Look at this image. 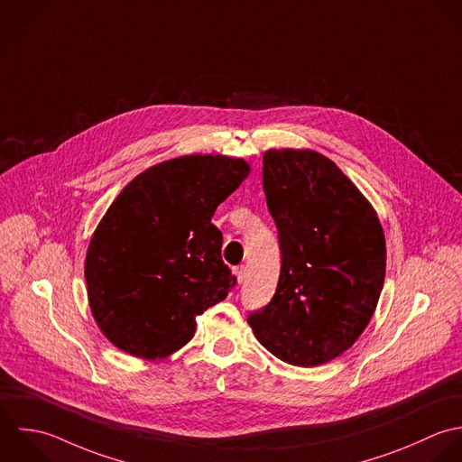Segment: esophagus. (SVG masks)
I'll list each match as a JSON object with an SVG mask.
<instances>
[{
	"instance_id": "34e87169",
	"label": "esophagus",
	"mask_w": 462,
	"mask_h": 462,
	"mask_svg": "<svg viewBox=\"0 0 462 462\" xmlns=\"http://www.w3.org/2000/svg\"><path fill=\"white\" fill-rule=\"evenodd\" d=\"M235 274H236V278H238V283H244L245 278H247V267H245V265L236 267V269H235Z\"/></svg>"
}]
</instances>
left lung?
<instances>
[{
  "mask_svg": "<svg viewBox=\"0 0 462 462\" xmlns=\"http://www.w3.org/2000/svg\"><path fill=\"white\" fill-rule=\"evenodd\" d=\"M263 189L282 271L273 300L247 322L274 356L319 365L351 347L374 313L385 280L383 231L356 186L317 152H265Z\"/></svg>",
  "mask_w": 462,
  "mask_h": 462,
  "instance_id": "left-lung-1",
  "label": "left lung"
}]
</instances>
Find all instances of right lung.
I'll return each instance as SVG.
<instances>
[{
	"label": "right lung",
	"instance_id": "right-lung-1",
	"mask_svg": "<svg viewBox=\"0 0 462 462\" xmlns=\"http://www.w3.org/2000/svg\"><path fill=\"white\" fill-rule=\"evenodd\" d=\"M249 166L224 155H184L133 179L98 224L86 258L93 317L120 349L162 358L195 333V317L229 294L211 217Z\"/></svg>",
	"mask_w": 462,
	"mask_h": 462
}]
</instances>
